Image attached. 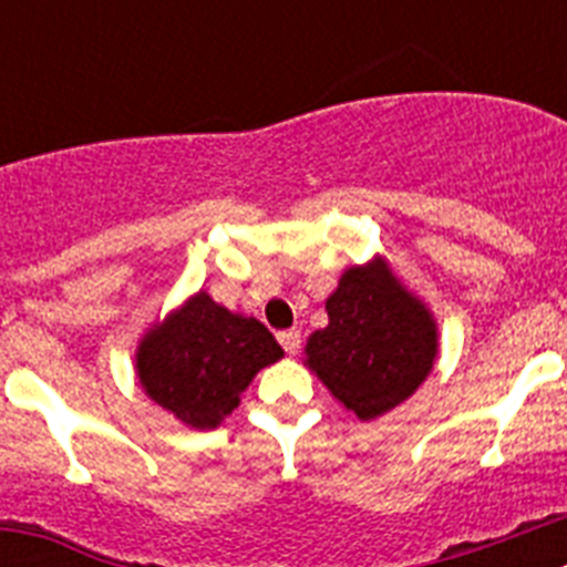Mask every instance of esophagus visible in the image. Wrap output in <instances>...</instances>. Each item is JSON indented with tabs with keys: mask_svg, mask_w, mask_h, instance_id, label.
I'll return each mask as SVG.
<instances>
[{
	"mask_svg": "<svg viewBox=\"0 0 567 567\" xmlns=\"http://www.w3.org/2000/svg\"><path fill=\"white\" fill-rule=\"evenodd\" d=\"M278 340H280V346L287 349V354H298V349H300L298 329H284V332H278Z\"/></svg>",
	"mask_w": 567,
	"mask_h": 567,
	"instance_id": "1",
	"label": "esophagus"
}]
</instances>
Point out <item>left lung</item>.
I'll list each match as a JSON object with an SVG mask.
<instances>
[{"instance_id": "8db88e82", "label": "left lung", "mask_w": 567, "mask_h": 567, "mask_svg": "<svg viewBox=\"0 0 567 567\" xmlns=\"http://www.w3.org/2000/svg\"><path fill=\"white\" fill-rule=\"evenodd\" d=\"M327 315V327L303 346V365L358 420L398 409L432 374L437 320L383 255L343 269Z\"/></svg>"}]
</instances>
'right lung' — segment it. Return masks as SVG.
Listing matches in <instances>:
<instances>
[{
  "mask_svg": "<svg viewBox=\"0 0 567 567\" xmlns=\"http://www.w3.org/2000/svg\"><path fill=\"white\" fill-rule=\"evenodd\" d=\"M280 358L284 349L258 318L229 312L198 289L138 340L135 378L155 405L207 432L238 409L255 374Z\"/></svg>",
  "mask_w": 567,
  "mask_h": 567,
  "instance_id": "1",
  "label": "right lung"
}]
</instances>
